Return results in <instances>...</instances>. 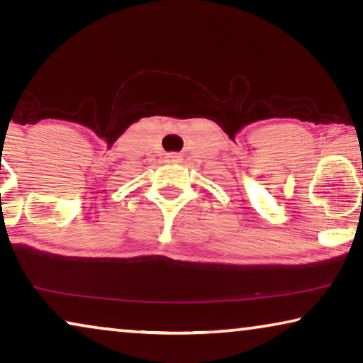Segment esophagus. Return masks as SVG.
I'll use <instances>...</instances> for the list:
<instances>
[{
	"label": "esophagus",
	"mask_w": 363,
	"mask_h": 363,
	"mask_svg": "<svg viewBox=\"0 0 363 363\" xmlns=\"http://www.w3.org/2000/svg\"><path fill=\"white\" fill-rule=\"evenodd\" d=\"M166 161L167 162H172V164H176V162H181L182 161V156L179 155V152H167Z\"/></svg>",
	"instance_id": "34e87169"
}]
</instances>
